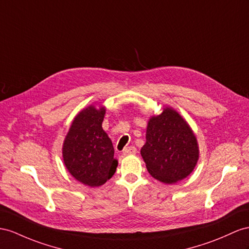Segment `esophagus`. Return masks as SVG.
<instances>
[{"label": "esophagus", "mask_w": 249, "mask_h": 249, "mask_svg": "<svg viewBox=\"0 0 249 249\" xmlns=\"http://www.w3.org/2000/svg\"><path fill=\"white\" fill-rule=\"evenodd\" d=\"M123 154L125 156L127 155H133V154H137V148L135 147V146H129V147H126L124 148L123 150Z\"/></svg>", "instance_id": "34e87169"}]
</instances>
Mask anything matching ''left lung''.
I'll return each mask as SVG.
<instances>
[{
  "label": "left lung",
  "instance_id": "8db88e82",
  "mask_svg": "<svg viewBox=\"0 0 249 249\" xmlns=\"http://www.w3.org/2000/svg\"><path fill=\"white\" fill-rule=\"evenodd\" d=\"M141 155L155 179L173 184L194 170L199 149L188 124L176 110L165 108L161 114L149 120Z\"/></svg>",
  "mask_w": 249,
  "mask_h": 249
}]
</instances>
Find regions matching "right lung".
<instances>
[{
	"label": "right lung",
	"mask_w": 249,
	"mask_h": 249,
	"mask_svg": "<svg viewBox=\"0 0 249 249\" xmlns=\"http://www.w3.org/2000/svg\"><path fill=\"white\" fill-rule=\"evenodd\" d=\"M105 109L89 106L73 120L63 145L64 163L74 179L100 186L116 173L111 140L102 128Z\"/></svg>",
	"instance_id": "add662e5"
}]
</instances>
